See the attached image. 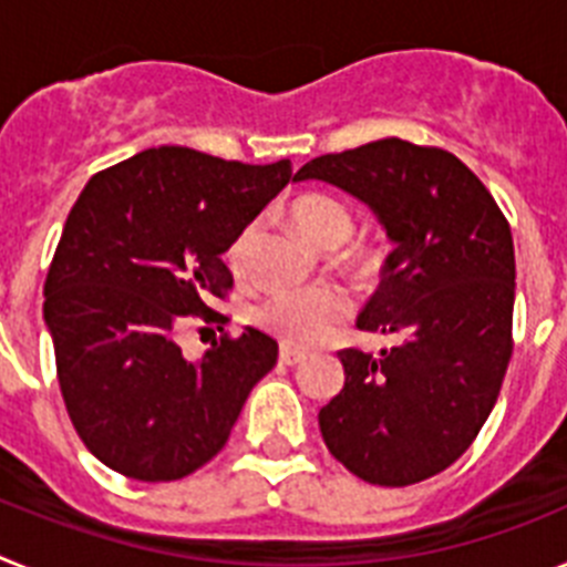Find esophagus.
Instances as JSON below:
<instances>
[{
  "mask_svg": "<svg viewBox=\"0 0 567 567\" xmlns=\"http://www.w3.org/2000/svg\"><path fill=\"white\" fill-rule=\"evenodd\" d=\"M303 360H307V354L298 352V349H289V346H284V349H280V363L284 365H298V363H303Z\"/></svg>",
  "mask_w": 567,
  "mask_h": 567,
  "instance_id": "34e87169",
  "label": "esophagus"
}]
</instances>
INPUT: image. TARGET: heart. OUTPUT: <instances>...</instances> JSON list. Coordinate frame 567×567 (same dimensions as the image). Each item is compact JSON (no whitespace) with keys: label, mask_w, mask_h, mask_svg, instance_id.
<instances>
[{"label":"heart","mask_w":567,"mask_h":567,"mask_svg":"<svg viewBox=\"0 0 567 567\" xmlns=\"http://www.w3.org/2000/svg\"><path fill=\"white\" fill-rule=\"evenodd\" d=\"M289 218L298 233L318 249L343 247L354 229V218L343 202L327 193H307L295 198L289 207ZM255 227H244L235 235L227 258L235 275H244L249 267ZM383 255L378 247H365L358 252L360 269H378ZM352 312L349 295L338 287L315 289H287L275 292L258 307L260 327L287 346H315L327 340L334 329Z\"/></svg>","instance_id":"b5f03b06"}]
</instances>
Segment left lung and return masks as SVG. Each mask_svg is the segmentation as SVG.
<instances>
[{
    "mask_svg": "<svg viewBox=\"0 0 567 567\" xmlns=\"http://www.w3.org/2000/svg\"><path fill=\"white\" fill-rule=\"evenodd\" d=\"M307 178L369 204L394 240L358 329L403 338L380 358L338 352L346 383L318 414L323 443L365 483H423L463 457L503 389L511 227L457 155L403 138L320 155L295 173Z\"/></svg>",
    "mask_w": 567,
    "mask_h": 567,
    "instance_id": "8db88e82",
    "label": "left lung"
}]
</instances>
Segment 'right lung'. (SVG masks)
<instances>
[{
	"label": "right lung",
	"mask_w": 567,
	"mask_h": 567,
	"mask_svg": "<svg viewBox=\"0 0 567 567\" xmlns=\"http://www.w3.org/2000/svg\"><path fill=\"white\" fill-rule=\"evenodd\" d=\"M289 178V158L153 147L82 189L44 280V323L73 429L107 468L169 483L227 445L278 343L247 327L189 363L178 332L227 320L209 307L233 289L221 255Z\"/></svg>",
	"instance_id": "right-lung-1"
}]
</instances>
